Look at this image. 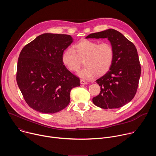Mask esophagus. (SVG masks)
Masks as SVG:
<instances>
[{"label": "esophagus", "mask_w": 156, "mask_h": 156, "mask_svg": "<svg viewBox=\"0 0 156 156\" xmlns=\"http://www.w3.org/2000/svg\"><path fill=\"white\" fill-rule=\"evenodd\" d=\"M80 83L81 84H86L87 83V82L84 80H80Z\"/></svg>", "instance_id": "esophagus-1"}]
</instances>
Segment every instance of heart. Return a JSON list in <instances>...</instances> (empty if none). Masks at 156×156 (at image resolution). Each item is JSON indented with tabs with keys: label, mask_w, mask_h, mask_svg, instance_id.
I'll list each match as a JSON object with an SVG mask.
<instances>
[{
	"label": "heart",
	"mask_w": 156,
	"mask_h": 156,
	"mask_svg": "<svg viewBox=\"0 0 156 156\" xmlns=\"http://www.w3.org/2000/svg\"><path fill=\"white\" fill-rule=\"evenodd\" d=\"M114 49L108 42L83 39L66 49L62 55V62L70 72H77L82 65H86L78 75L84 79H90L107 73L112 66L114 59Z\"/></svg>",
	"instance_id": "b5f03b06"
}]
</instances>
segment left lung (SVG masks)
<instances>
[{
    "label": "left lung",
    "mask_w": 156,
    "mask_h": 156,
    "mask_svg": "<svg viewBox=\"0 0 156 156\" xmlns=\"http://www.w3.org/2000/svg\"><path fill=\"white\" fill-rule=\"evenodd\" d=\"M87 38H108L114 49V59L109 71L96 80L101 86L93 103L102 108H117L135 97L141 76V65L134 44L114 29L90 34Z\"/></svg>",
    "instance_id": "8db88e82"
}]
</instances>
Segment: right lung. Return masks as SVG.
<instances>
[{
  "mask_svg": "<svg viewBox=\"0 0 156 156\" xmlns=\"http://www.w3.org/2000/svg\"><path fill=\"white\" fill-rule=\"evenodd\" d=\"M73 42L70 35L45 33L22 49L18 60L16 82L25 101L38 112L54 114L67 106L72 89L80 86L78 77L62 62Z\"/></svg>",
  "mask_w": 156,
  "mask_h": 156,
  "instance_id": "add662e5",
  "label": "right lung"
}]
</instances>
